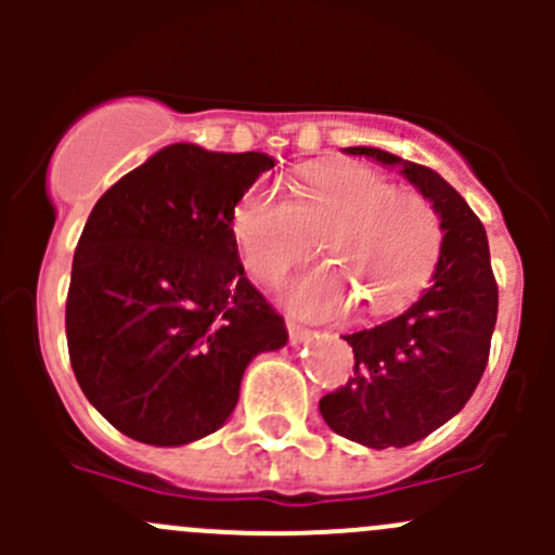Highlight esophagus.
I'll use <instances>...</instances> for the list:
<instances>
[{
	"instance_id": "1",
	"label": "esophagus",
	"mask_w": 555,
	"mask_h": 555,
	"mask_svg": "<svg viewBox=\"0 0 555 555\" xmlns=\"http://www.w3.org/2000/svg\"><path fill=\"white\" fill-rule=\"evenodd\" d=\"M287 333H289V340H293V344H304V340L311 338L309 327H304V324H298V322H289V319H287Z\"/></svg>"
}]
</instances>
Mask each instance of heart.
<instances>
[{
    "mask_svg": "<svg viewBox=\"0 0 555 555\" xmlns=\"http://www.w3.org/2000/svg\"><path fill=\"white\" fill-rule=\"evenodd\" d=\"M233 236L251 276L273 284L311 255L322 238L333 261L287 287V304L306 317H338L362 300L384 313L411 300L440 255V220L424 195L395 188L365 166H322L293 195L251 184L231 215Z\"/></svg>",
    "mask_w": 555,
    "mask_h": 555,
    "instance_id": "b5f03b06",
    "label": "heart"
}]
</instances>
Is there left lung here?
I'll return each mask as SVG.
<instances>
[{
	"instance_id": "obj_1",
	"label": "left lung",
	"mask_w": 555,
	"mask_h": 555,
	"mask_svg": "<svg viewBox=\"0 0 555 555\" xmlns=\"http://www.w3.org/2000/svg\"><path fill=\"white\" fill-rule=\"evenodd\" d=\"M346 153L400 166L446 231L433 284L400 317L344 335L354 376L319 400L333 433L367 449H402L443 427L473 397L489 362L500 289L483 222L438 171L376 147Z\"/></svg>"
}]
</instances>
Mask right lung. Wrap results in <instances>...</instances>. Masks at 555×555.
<instances>
[{"label":"right lung","mask_w":555,"mask_h":555,"mask_svg":"<svg viewBox=\"0 0 555 555\" xmlns=\"http://www.w3.org/2000/svg\"><path fill=\"white\" fill-rule=\"evenodd\" d=\"M273 160L169 144L96 201L72 260L66 344L128 438L184 446L228 422L251 357L287 344L244 276L231 215Z\"/></svg>","instance_id":"obj_1"}]
</instances>
